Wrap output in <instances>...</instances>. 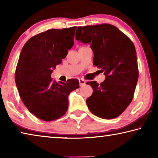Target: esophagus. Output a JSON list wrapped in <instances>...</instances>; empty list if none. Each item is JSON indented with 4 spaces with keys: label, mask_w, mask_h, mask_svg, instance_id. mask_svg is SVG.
Instances as JSON below:
<instances>
[{
    "label": "esophagus",
    "mask_w": 158,
    "mask_h": 158,
    "mask_svg": "<svg viewBox=\"0 0 158 158\" xmlns=\"http://www.w3.org/2000/svg\"><path fill=\"white\" fill-rule=\"evenodd\" d=\"M79 85H80V86H84V85L85 84V81L84 79H80L79 80Z\"/></svg>",
    "instance_id": "34e87169"
}]
</instances>
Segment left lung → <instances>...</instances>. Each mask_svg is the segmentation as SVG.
<instances>
[{"mask_svg":"<svg viewBox=\"0 0 158 158\" xmlns=\"http://www.w3.org/2000/svg\"><path fill=\"white\" fill-rule=\"evenodd\" d=\"M75 38L89 43L93 65L101 68L106 78L99 84L87 82L93 94L86 100L92 113L104 119L120 116L132 102L139 78L137 52L132 40L113 25L102 23L79 26Z\"/></svg>","mask_w":158,"mask_h":158,"instance_id":"obj_1","label":"left lung"}]
</instances>
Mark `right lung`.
Listing matches in <instances>:
<instances>
[{
	"instance_id": "obj_1",
	"label": "right lung",
	"mask_w": 158,
	"mask_h": 158,
	"mask_svg": "<svg viewBox=\"0 0 158 158\" xmlns=\"http://www.w3.org/2000/svg\"><path fill=\"white\" fill-rule=\"evenodd\" d=\"M76 26L49 29L26 42L15 71L21 100L31 114L44 121L63 116L68 108V95L79 87V80L52 81L53 68L61 63L74 44Z\"/></svg>"
}]
</instances>
